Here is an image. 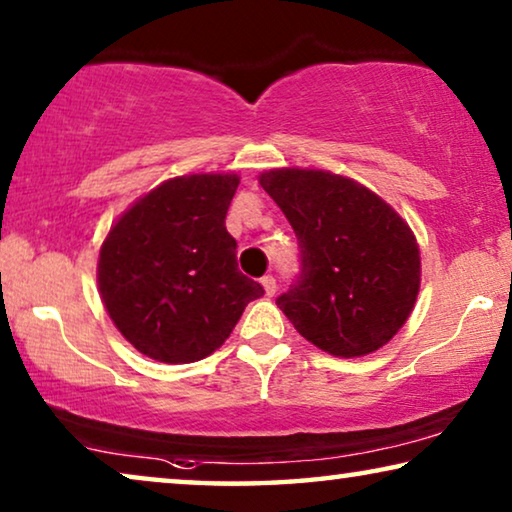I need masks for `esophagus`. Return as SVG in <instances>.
Returning <instances> with one entry per match:
<instances>
[{"label":"esophagus","mask_w":512,"mask_h":512,"mask_svg":"<svg viewBox=\"0 0 512 512\" xmlns=\"http://www.w3.org/2000/svg\"><path fill=\"white\" fill-rule=\"evenodd\" d=\"M262 287H264V294L266 296H273V294H276V278L264 276L262 278Z\"/></svg>","instance_id":"esophagus-1"}]
</instances>
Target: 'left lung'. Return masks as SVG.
Returning a JSON list of instances; mask_svg holds the SVG:
<instances>
[{"label": "left lung", "instance_id": "1", "mask_svg": "<svg viewBox=\"0 0 512 512\" xmlns=\"http://www.w3.org/2000/svg\"><path fill=\"white\" fill-rule=\"evenodd\" d=\"M299 239L301 278L278 308L305 340L340 358L377 352L421 289V250L398 211L342 174L278 167L259 174Z\"/></svg>", "mask_w": 512, "mask_h": 512}]
</instances>
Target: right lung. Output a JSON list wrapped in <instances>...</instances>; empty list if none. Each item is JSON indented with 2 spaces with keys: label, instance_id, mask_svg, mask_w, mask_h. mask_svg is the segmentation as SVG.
I'll return each mask as SVG.
<instances>
[{
  "label": "right lung",
  "instance_id": "add662e5",
  "mask_svg": "<svg viewBox=\"0 0 512 512\" xmlns=\"http://www.w3.org/2000/svg\"><path fill=\"white\" fill-rule=\"evenodd\" d=\"M239 174L167 179L135 200L98 253V292L119 333L160 363H195L230 338L264 289L236 266L225 216Z\"/></svg>",
  "mask_w": 512,
  "mask_h": 512
}]
</instances>
